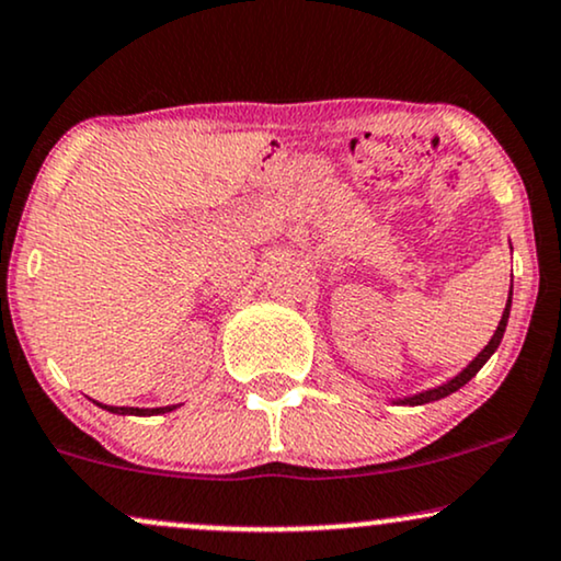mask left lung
Returning <instances> with one entry per match:
<instances>
[{
  "mask_svg": "<svg viewBox=\"0 0 561 561\" xmlns=\"http://www.w3.org/2000/svg\"><path fill=\"white\" fill-rule=\"evenodd\" d=\"M510 302H512V289H510V300H507V308H504V313H502V321H499V327H496L494 336H491V342H489V345H485V347L481 350V355H478L476 360L470 363V366L465 368L460 376H455V379H451L449 383H444V387H436V389H428V391H423V394L408 397V400H402V404H426V402L442 400V397H449L451 391H457V389H460V387H465V383H468L470 379H473V376L478 374V370H481V368L485 366V360H489V357L494 355V350L499 347V342H502V336H504V329H507V319H510Z\"/></svg>",
  "mask_w": 561,
  "mask_h": 561,
  "instance_id": "left-lung-1",
  "label": "left lung"
}]
</instances>
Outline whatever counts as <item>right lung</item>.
Wrapping results in <instances>:
<instances>
[{
  "mask_svg": "<svg viewBox=\"0 0 561 561\" xmlns=\"http://www.w3.org/2000/svg\"><path fill=\"white\" fill-rule=\"evenodd\" d=\"M101 408H106L110 413H130V415H153V413H167V410H174L172 408H153V410H140V408H110V404H101Z\"/></svg>",
  "mask_w": 561,
  "mask_h": 561,
  "instance_id": "1",
  "label": "right lung"
}]
</instances>
